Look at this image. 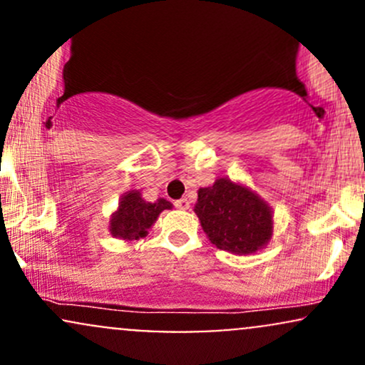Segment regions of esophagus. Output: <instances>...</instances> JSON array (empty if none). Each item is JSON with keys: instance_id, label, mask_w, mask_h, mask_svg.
<instances>
[{"instance_id": "obj_1", "label": "esophagus", "mask_w": 365, "mask_h": 365, "mask_svg": "<svg viewBox=\"0 0 365 365\" xmlns=\"http://www.w3.org/2000/svg\"><path fill=\"white\" fill-rule=\"evenodd\" d=\"M175 206L178 210H189L190 202H189V199H187V197H182V199H178V201H175Z\"/></svg>"}]
</instances>
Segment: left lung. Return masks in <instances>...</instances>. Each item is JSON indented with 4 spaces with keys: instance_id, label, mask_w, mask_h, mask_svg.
<instances>
[{
    "instance_id": "left-lung-1",
    "label": "left lung",
    "mask_w": 365,
    "mask_h": 365,
    "mask_svg": "<svg viewBox=\"0 0 365 365\" xmlns=\"http://www.w3.org/2000/svg\"><path fill=\"white\" fill-rule=\"evenodd\" d=\"M194 212L210 241L225 252H257L273 232L269 206L227 178H218L212 187L199 189Z\"/></svg>"
}]
</instances>
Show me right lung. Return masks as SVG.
<instances>
[{
	"label": "right lung",
	"instance_id": "1",
	"mask_svg": "<svg viewBox=\"0 0 365 365\" xmlns=\"http://www.w3.org/2000/svg\"><path fill=\"white\" fill-rule=\"evenodd\" d=\"M171 208L173 205L166 199H157L155 202H148L141 199L140 192L131 190L118 202V210L113 213L112 222H110V231L115 237L138 240V237H143L147 234L160 212Z\"/></svg>",
	"mask_w": 365,
	"mask_h": 365
}]
</instances>
